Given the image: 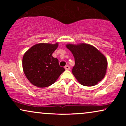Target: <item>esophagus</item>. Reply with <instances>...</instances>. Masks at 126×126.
<instances>
[{
	"label": "esophagus",
	"instance_id": "1",
	"mask_svg": "<svg viewBox=\"0 0 126 126\" xmlns=\"http://www.w3.org/2000/svg\"><path fill=\"white\" fill-rule=\"evenodd\" d=\"M64 69H66V70H69V69H70V67H69V66H68V65H66V66H64Z\"/></svg>",
	"mask_w": 126,
	"mask_h": 126
}]
</instances>
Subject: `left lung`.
I'll list each match as a JSON object with an SVG mask.
<instances>
[{"label":"left lung","instance_id":"left-lung-1","mask_svg":"<svg viewBox=\"0 0 126 126\" xmlns=\"http://www.w3.org/2000/svg\"><path fill=\"white\" fill-rule=\"evenodd\" d=\"M75 57L72 73L80 84L86 86L96 85L106 74L107 60L100 51L86 43L66 46Z\"/></svg>","mask_w":126,"mask_h":126}]
</instances>
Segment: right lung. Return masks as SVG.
Returning a JSON list of instances; mask_svg holds the SVG:
<instances>
[{"label": "right lung", "mask_w": 126, "mask_h": 126, "mask_svg": "<svg viewBox=\"0 0 126 126\" xmlns=\"http://www.w3.org/2000/svg\"><path fill=\"white\" fill-rule=\"evenodd\" d=\"M58 43H39L32 46L22 58L24 74L28 80L38 88L48 87L57 80L64 71L58 59L52 56L58 47Z\"/></svg>", "instance_id": "right-lung-1"}]
</instances>
